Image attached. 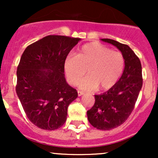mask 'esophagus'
<instances>
[{
  "mask_svg": "<svg viewBox=\"0 0 158 158\" xmlns=\"http://www.w3.org/2000/svg\"><path fill=\"white\" fill-rule=\"evenodd\" d=\"M83 94H84V92L80 91V90H78V96H79V97H80V96L83 95Z\"/></svg>",
  "mask_w": 158,
  "mask_h": 158,
  "instance_id": "34e87169",
  "label": "esophagus"
}]
</instances>
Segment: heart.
Returning a JSON list of instances; mask_svg holds the SVG:
<instances>
[{
	"label": "heart",
	"instance_id": "1",
	"mask_svg": "<svg viewBox=\"0 0 158 158\" xmlns=\"http://www.w3.org/2000/svg\"><path fill=\"white\" fill-rule=\"evenodd\" d=\"M124 66L122 53L97 42L83 45L76 57H68L64 64L67 79L72 85L79 83L86 70L88 76L79 83L81 89L86 90L97 87L99 90L109 89L122 75Z\"/></svg>",
	"mask_w": 158,
	"mask_h": 158
}]
</instances>
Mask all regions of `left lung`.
Instances as JSON below:
<instances>
[{"instance_id": "8db88e82", "label": "left lung", "mask_w": 158, "mask_h": 158, "mask_svg": "<svg viewBox=\"0 0 158 158\" xmlns=\"http://www.w3.org/2000/svg\"><path fill=\"white\" fill-rule=\"evenodd\" d=\"M117 47L125 59V68L119 81L108 91L95 95L94 105L87 111L94 128L110 130L123 124L131 115L143 85L142 66L137 55L127 44L102 39Z\"/></svg>"}]
</instances>
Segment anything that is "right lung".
<instances>
[{"mask_svg":"<svg viewBox=\"0 0 158 158\" xmlns=\"http://www.w3.org/2000/svg\"><path fill=\"white\" fill-rule=\"evenodd\" d=\"M79 38L50 35L29 45L17 68L16 93L27 117L44 130L57 129L67 119L68 108L78 97L67 83L64 64Z\"/></svg>","mask_w":158,"mask_h":158,"instance_id":"add662e5","label":"right lung"}]
</instances>
